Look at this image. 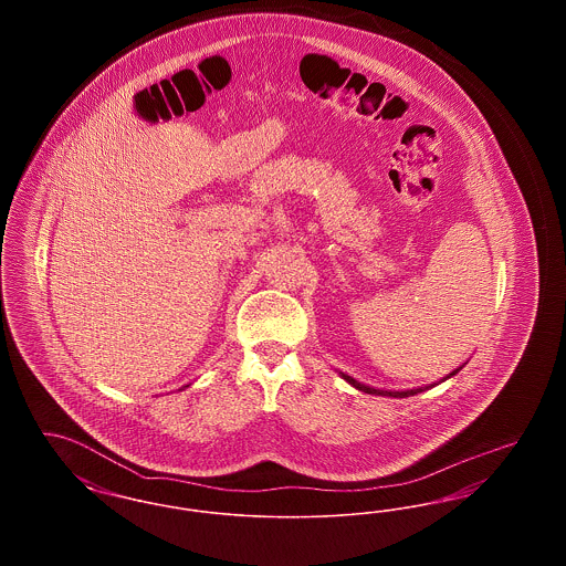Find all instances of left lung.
Returning <instances> with one entry per match:
<instances>
[{"label": "left lung", "instance_id": "1", "mask_svg": "<svg viewBox=\"0 0 566 566\" xmlns=\"http://www.w3.org/2000/svg\"><path fill=\"white\" fill-rule=\"evenodd\" d=\"M458 371H460V367H458L457 371H452L450 376H457ZM342 377L346 379V381H350L354 388H358V390H363V392H367V395H384V397H397V399H403V397H411V395H418V392H422V390H427V388H431V386H427V388H416V390H403V392H392V390H376V388H369V386H365V384H360V381H356L354 377L346 376V374H342ZM448 377H443V379H448Z\"/></svg>", "mask_w": 566, "mask_h": 566}]
</instances>
